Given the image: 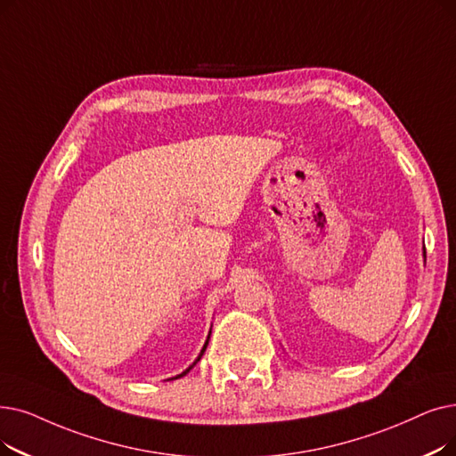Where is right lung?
<instances>
[{"label": "right lung", "instance_id": "obj_1", "mask_svg": "<svg viewBox=\"0 0 456 456\" xmlns=\"http://www.w3.org/2000/svg\"><path fill=\"white\" fill-rule=\"evenodd\" d=\"M208 339H210V335H208ZM208 339H207V343H205V346H203V350H201V354H200V358H197V360H195V363H197V362H200V360H201V355L205 354V350H207V345H208ZM195 363H193V365H191L190 369H193V367H195ZM190 369H188L186 372H190ZM186 372H183V374H179V376H175V379H181V376H184Z\"/></svg>", "mask_w": 456, "mask_h": 456}]
</instances>
